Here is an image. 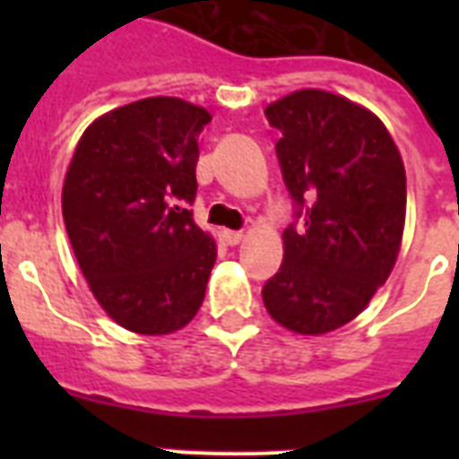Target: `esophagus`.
Instances as JSON below:
<instances>
[{
	"label": "esophagus",
	"instance_id": "34e87169",
	"mask_svg": "<svg viewBox=\"0 0 459 459\" xmlns=\"http://www.w3.org/2000/svg\"><path fill=\"white\" fill-rule=\"evenodd\" d=\"M223 240H226V245H238L243 240V233L240 230H223Z\"/></svg>",
	"mask_w": 459,
	"mask_h": 459
}]
</instances>
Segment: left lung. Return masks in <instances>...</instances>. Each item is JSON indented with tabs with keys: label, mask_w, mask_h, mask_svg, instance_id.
<instances>
[{
	"label": "left lung",
	"mask_w": 459,
	"mask_h": 459,
	"mask_svg": "<svg viewBox=\"0 0 459 459\" xmlns=\"http://www.w3.org/2000/svg\"><path fill=\"white\" fill-rule=\"evenodd\" d=\"M264 114L279 131L293 223L283 230V264L262 298L281 326L328 333L362 312L395 264L405 166L385 126L345 97L300 90Z\"/></svg>",
	"instance_id": "left-lung-1"
}]
</instances>
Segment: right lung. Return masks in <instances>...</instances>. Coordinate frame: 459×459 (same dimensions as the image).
Masks as SVG:
<instances>
[{
    "label": "right lung",
    "instance_id": "add662e5",
    "mask_svg": "<svg viewBox=\"0 0 459 459\" xmlns=\"http://www.w3.org/2000/svg\"><path fill=\"white\" fill-rule=\"evenodd\" d=\"M209 111L150 97L97 118L68 166L61 209L97 302L128 331L161 335L193 319L216 262L193 221L197 138Z\"/></svg>",
    "mask_w": 459,
    "mask_h": 459
}]
</instances>
